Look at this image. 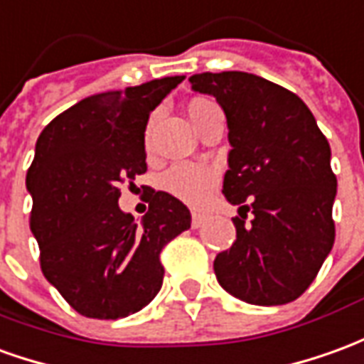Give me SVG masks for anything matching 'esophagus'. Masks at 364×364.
Here are the masks:
<instances>
[{"instance_id":"esophagus-1","label":"esophagus","mask_w":364,"mask_h":364,"mask_svg":"<svg viewBox=\"0 0 364 364\" xmlns=\"http://www.w3.org/2000/svg\"><path fill=\"white\" fill-rule=\"evenodd\" d=\"M207 218V215H203V213H193V215H191V226H193V228H200V226L205 225Z\"/></svg>"}]
</instances>
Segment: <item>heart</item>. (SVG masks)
Here are the masks:
<instances>
[{"mask_svg":"<svg viewBox=\"0 0 364 364\" xmlns=\"http://www.w3.org/2000/svg\"><path fill=\"white\" fill-rule=\"evenodd\" d=\"M215 102L208 98H193L187 106L193 124L199 128L203 116L208 108H213ZM164 189L173 195L175 199L183 200L187 205H203L210 197V193L217 189L218 185V169L208 164H175L165 171L161 179Z\"/></svg>","mask_w":364,"mask_h":364,"instance_id":"obj_1","label":"heart"}]
</instances>
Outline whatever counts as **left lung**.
<instances>
[{
  "instance_id": "left-lung-1",
  "label": "left lung",
  "mask_w": 364,
  "mask_h": 364,
  "mask_svg": "<svg viewBox=\"0 0 364 364\" xmlns=\"http://www.w3.org/2000/svg\"><path fill=\"white\" fill-rule=\"evenodd\" d=\"M189 80L226 114L232 149L225 197L232 205L251 200L232 218V246L215 258L218 284L246 304H289L309 288L335 242L329 141L297 94L262 76L228 70Z\"/></svg>"
}]
</instances>
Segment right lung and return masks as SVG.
Masks as SVG:
<instances>
[{"label": "right lung", "instance_id": "right-lung-1", "mask_svg": "<svg viewBox=\"0 0 364 364\" xmlns=\"http://www.w3.org/2000/svg\"><path fill=\"white\" fill-rule=\"evenodd\" d=\"M183 78L88 96L37 139L27 189L41 270L85 317L120 319L146 307L164 284L159 254L191 226L189 208L165 191L151 193L139 226L118 207L120 185L147 171L149 112Z\"/></svg>", "mask_w": 364, "mask_h": 364}]
</instances>
